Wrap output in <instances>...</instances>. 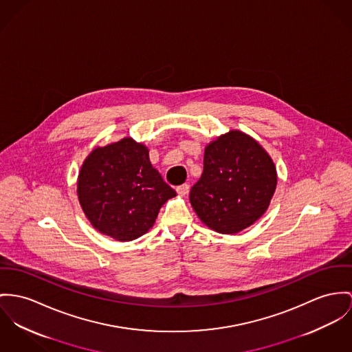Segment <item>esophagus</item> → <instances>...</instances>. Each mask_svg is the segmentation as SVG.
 Masks as SVG:
<instances>
[{
  "label": "esophagus",
  "instance_id": "esophagus-1",
  "mask_svg": "<svg viewBox=\"0 0 352 352\" xmlns=\"http://www.w3.org/2000/svg\"><path fill=\"white\" fill-rule=\"evenodd\" d=\"M189 185H188V184H184V185H181V186L177 188V192H178L179 195H188V194H189Z\"/></svg>",
  "mask_w": 352,
  "mask_h": 352
}]
</instances>
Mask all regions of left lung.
Segmentation results:
<instances>
[{"label":"left lung","mask_w":352,"mask_h":352,"mask_svg":"<svg viewBox=\"0 0 352 352\" xmlns=\"http://www.w3.org/2000/svg\"><path fill=\"white\" fill-rule=\"evenodd\" d=\"M277 185L270 154L239 130L209 143L204 173L190 190V204L199 219L222 234H234L263 216Z\"/></svg>","instance_id":"8db88e82"}]
</instances>
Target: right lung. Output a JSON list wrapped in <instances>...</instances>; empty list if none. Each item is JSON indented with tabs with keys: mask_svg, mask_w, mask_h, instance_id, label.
I'll use <instances>...</instances> for the list:
<instances>
[{
	"mask_svg": "<svg viewBox=\"0 0 352 352\" xmlns=\"http://www.w3.org/2000/svg\"><path fill=\"white\" fill-rule=\"evenodd\" d=\"M78 195L96 230L118 241H133L153 228L163 204L177 192L153 167L147 147L123 138L87 157Z\"/></svg>",
	"mask_w": 352,
	"mask_h": 352,
	"instance_id": "right-lung-1",
	"label": "right lung"
}]
</instances>
